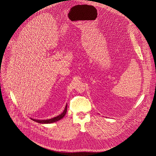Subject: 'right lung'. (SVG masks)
I'll list each match as a JSON object with an SVG mask.
<instances>
[{"mask_svg": "<svg viewBox=\"0 0 156 156\" xmlns=\"http://www.w3.org/2000/svg\"><path fill=\"white\" fill-rule=\"evenodd\" d=\"M67 105H66V108H65L64 111L62 112V113L60 115H59L58 116H57L56 117H54V118H51V119H50L38 120V119H32V118H31V119L34 121H35V122H37L38 123H41V124H50V123H52V122H57V121L60 120L61 119H62V118L64 116V115L66 114V112H67Z\"/></svg>", "mask_w": 156, "mask_h": 156, "instance_id": "1", "label": "right lung"}]
</instances>
